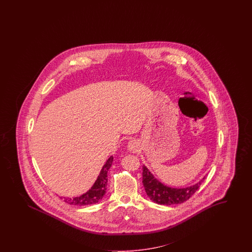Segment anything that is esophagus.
<instances>
[{
  "label": "esophagus",
  "mask_w": 252,
  "mask_h": 252,
  "mask_svg": "<svg viewBox=\"0 0 252 252\" xmlns=\"http://www.w3.org/2000/svg\"><path fill=\"white\" fill-rule=\"evenodd\" d=\"M138 148V143H137V140H130L128 142V149H129L131 152L135 153Z\"/></svg>",
  "instance_id": "obj_1"
}]
</instances>
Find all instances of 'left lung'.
Listing matches in <instances>:
<instances>
[{"label": "left lung", "instance_id": "1", "mask_svg": "<svg viewBox=\"0 0 252 252\" xmlns=\"http://www.w3.org/2000/svg\"><path fill=\"white\" fill-rule=\"evenodd\" d=\"M204 179L205 177L189 188L173 189L159 182L146 166L142 167V183L147 195L154 202L162 205L183 203L198 190Z\"/></svg>", "mask_w": 252, "mask_h": 252}]
</instances>
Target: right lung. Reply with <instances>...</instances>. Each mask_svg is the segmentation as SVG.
Masks as SVG:
<instances>
[{"label":"right lung","instance_id":"1","mask_svg":"<svg viewBox=\"0 0 252 252\" xmlns=\"http://www.w3.org/2000/svg\"><path fill=\"white\" fill-rule=\"evenodd\" d=\"M113 160H114V158L112 156L107 160L105 164L103 165V167L99 173L98 179L96 180V182L92 186V188L90 190L86 192L83 195H81L79 197H76V198H63V201L67 202L71 205H76V206H84V205L95 204V203L99 202L106 193L107 173L112 165Z\"/></svg>","mask_w":252,"mask_h":252}]
</instances>
